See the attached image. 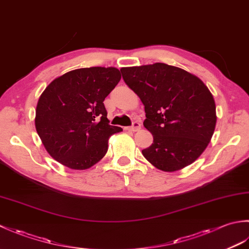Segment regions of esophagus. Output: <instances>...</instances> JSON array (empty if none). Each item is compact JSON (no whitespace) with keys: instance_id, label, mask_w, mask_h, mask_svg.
Instances as JSON below:
<instances>
[{"instance_id":"34e87169","label":"esophagus","mask_w":249,"mask_h":249,"mask_svg":"<svg viewBox=\"0 0 249 249\" xmlns=\"http://www.w3.org/2000/svg\"><path fill=\"white\" fill-rule=\"evenodd\" d=\"M140 128H141V124L139 122H134L133 125H131L130 127H128V129L131 131H138Z\"/></svg>"}]
</instances>
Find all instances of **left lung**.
<instances>
[{
	"label": "left lung",
	"mask_w": 249,
	"mask_h": 249,
	"mask_svg": "<svg viewBox=\"0 0 249 249\" xmlns=\"http://www.w3.org/2000/svg\"><path fill=\"white\" fill-rule=\"evenodd\" d=\"M125 83L144 105V127L153 143L142 154L172 172L193 163L214 134L216 107L208 87L188 71L165 63L121 68Z\"/></svg>",
	"instance_id": "obj_1"
}]
</instances>
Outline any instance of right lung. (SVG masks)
I'll use <instances>...</instances> for the list:
<instances>
[{
    "mask_svg": "<svg viewBox=\"0 0 249 249\" xmlns=\"http://www.w3.org/2000/svg\"><path fill=\"white\" fill-rule=\"evenodd\" d=\"M121 80L114 67L79 68L54 79L40 95L35 127L47 152L71 169L84 170L108 151L111 135L104 100Z\"/></svg>",
    "mask_w": 249,
    "mask_h": 249,
    "instance_id": "add662e5",
    "label": "right lung"
}]
</instances>
